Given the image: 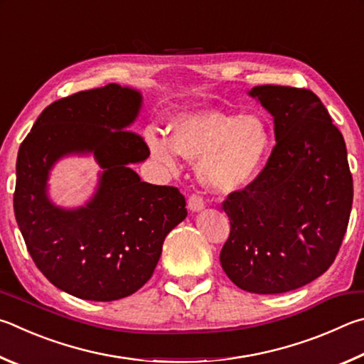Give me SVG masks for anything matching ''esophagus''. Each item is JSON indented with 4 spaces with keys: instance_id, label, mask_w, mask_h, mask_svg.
<instances>
[{
    "instance_id": "esophagus-1",
    "label": "esophagus",
    "mask_w": 364,
    "mask_h": 364,
    "mask_svg": "<svg viewBox=\"0 0 364 364\" xmlns=\"http://www.w3.org/2000/svg\"><path fill=\"white\" fill-rule=\"evenodd\" d=\"M187 206L192 213H200L201 209L205 208V200H203L200 195H192L187 201Z\"/></svg>"
}]
</instances>
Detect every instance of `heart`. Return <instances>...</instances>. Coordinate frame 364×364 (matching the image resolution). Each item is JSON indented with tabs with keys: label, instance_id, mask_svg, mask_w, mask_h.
Masks as SVG:
<instances>
[{
	"label": "heart",
	"instance_id": "b5f03b06",
	"mask_svg": "<svg viewBox=\"0 0 364 364\" xmlns=\"http://www.w3.org/2000/svg\"><path fill=\"white\" fill-rule=\"evenodd\" d=\"M171 139L146 132L151 156L168 169L177 168L178 155L198 159L203 183L220 192L250 186L259 176L269 153L270 134L257 114H240L196 108L178 113L169 123Z\"/></svg>",
	"mask_w": 364,
	"mask_h": 364
}]
</instances>
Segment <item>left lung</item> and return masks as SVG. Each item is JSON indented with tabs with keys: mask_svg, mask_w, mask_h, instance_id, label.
<instances>
[{
	"mask_svg": "<svg viewBox=\"0 0 364 364\" xmlns=\"http://www.w3.org/2000/svg\"><path fill=\"white\" fill-rule=\"evenodd\" d=\"M275 140L262 172L224 201L230 237L220 265L240 289L282 294L323 275L339 252L353 201L341 131L309 89L256 86Z\"/></svg>",
	"mask_w": 364,
	"mask_h": 364,
	"instance_id": "left-lung-1",
	"label": "left lung"
}]
</instances>
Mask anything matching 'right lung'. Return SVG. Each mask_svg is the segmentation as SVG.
I'll use <instances>...</instances> for the list:
<instances>
[{"label":"right lung","instance_id":"obj_1","mask_svg":"<svg viewBox=\"0 0 364 364\" xmlns=\"http://www.w3.org/2000/svg\"><path fill=\"white\" fill-rule=\"evenodd\" d=\"M137 89L107 85L55 100L18 149L14 213L38 269L55 288L85 301L127 297L149 282L164 238L187 218L176 187L140 181L131 164L149 158L139 134ZM92 154L100 183L85 207L65 210L47 195L50 169L63 156Z\"/></svg>","mask_w":364,"mask_h":364}]
</instances>
